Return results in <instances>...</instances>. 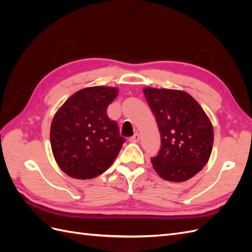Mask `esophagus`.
<instances>
[{"mask_svg":"<svg viewBox=\"0 0 252 252\" xmlns=\"http://www.w3.org/2000/svg\"><path fill=\"white\" fill-rule=\"evenodd\" d=\"M129 141L132 142V143H136L140 141V134L139 133H134L131 138H129Z\"/></svg>","mask_w":252,"mask_h":252,"instance_id":"obj_1","label":"esophagus"}]
</instances>
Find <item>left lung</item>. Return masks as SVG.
Listing matches in <instances>:
<instances>
[{"instance_id":"left-lung-1","label":"left lung","mask_w":252,"mask_h":252,"mask_svg":"<svg viewBox=\"0 0 252 252\" xmlns=\"http://www.w3.org/2000/svg\"><path fill=\"white\" fill-rule=\"evenodd\" d=\"M144 94L161 132V149L151 158L157 173L170 182H184L203 169L212 151L209 118L185 91L147 87Z\"/></svg>"}]
</instances>
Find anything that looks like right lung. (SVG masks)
Returning <instances> with one entry per match:
<instances>
[{"label":"right lung","mask_w":252,"mask_h":252,"mask_svg":"<svg viewBox=\"0 0 252 252\" xmlns=\"http://www.w3.org/2000/svg\"><path fill=\"white\" fill-rule=\"evenodd\" d=\"M118 89L95 86L81 89L53 117L50 144L53 157L66 174L79 180L94 179L107 170L125 139L107 117L108 105Z\"/></svg>","instance_id":"add662e5"}]
</instances>
